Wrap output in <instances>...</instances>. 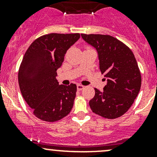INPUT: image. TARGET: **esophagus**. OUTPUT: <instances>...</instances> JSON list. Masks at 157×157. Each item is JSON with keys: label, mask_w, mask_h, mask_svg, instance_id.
<instances>
[{"label": "esophagus", "mask_w": 157, "mask_h": 157, "mask_svg": "<svg viewBox=\"0 0 157 157\" xmlns=\"http://www.w3.org/2000/svg\"><path fill=\"white\" fill-rule=\"evenodd\" d=\"M77 90H83V88H84V86H83V85L77 84Z\"/></svg>", "instance_id": "34e87169"}]
</instances>
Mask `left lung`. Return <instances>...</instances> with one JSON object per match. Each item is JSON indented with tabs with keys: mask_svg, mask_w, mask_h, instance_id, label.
<instances>
[{
	"mask_svg": "<svg viewBox=\"0 0 157 157\" xmlns=\"http://www.w3.org/2000/svg\"><path fill=\"white\" fill-rule=\"evenodd\" d=\"M98 52L99 69L107 78L103 91L95 89L90 109L103 118L114 119L124 115L134 103L141 86V75L134 54L113 36L81 34Z\"/></svg>",
	"mask_w": 157,
	"mask_h": 157,
	"instance_id": "1",
	"label": "left lung"
}]
</instances>
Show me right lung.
Here are the masks:
<instances>
[{"label": "right lung", "instance_id": "right-lung-1", "mask_svg": "<svg viewBox=\"0 0 157 157\" xmlns=\"http://www.w3.org/2000/svg\"><path fill=\"white\" fill-rule=\"evenodd\" d=\"M80 37L79 33L44 35L30 45L22 60L18 72L22 96L36 117L42 121H58L73 108L77 86L59 85L57 70L67 51Z\"/></svg>", "mask_w": 157, "mask_h": 157}]
</instances>
